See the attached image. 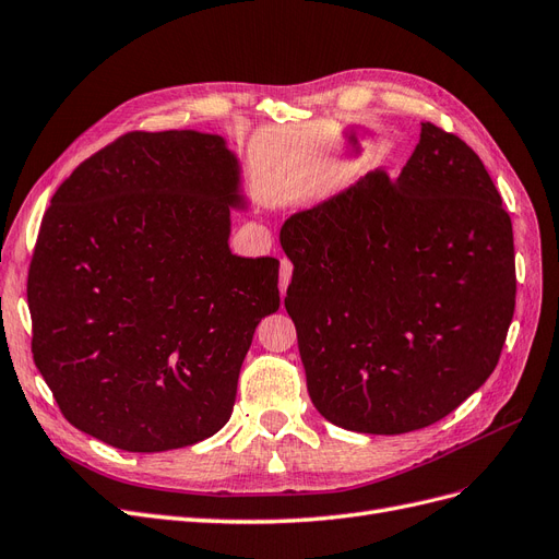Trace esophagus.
Instances as JSON below:
<instances>
[{
  "instance_id": "1",
  "label": "esophagus",
  "mask_w": 559,
  "mask_h": 559,
  "mask_svg": "<svg viewBox=\"0 0 559 559\" xmlns=\"http://www.w3.org/2000/svg\"><path fill=\"white\" fill-rule=\"evenodd\" d=\"M292 273H294V263L288 259H282L280 261V292L284 294L288 282H292Z\"/></svg>"
}]
</instances>
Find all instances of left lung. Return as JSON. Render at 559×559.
<instances>
[{
    "mask_svg": "<svg viewBox=\"0 0 559 559\" xmlns=\"http://www.w3.org/2000/svg\"><path fill=\"white\" fill-rule=\"evenodd\" d=\"M280 242L307 391L333 426L428 428L497 368L515 310L513 228L455 133L423 122L393 182L365 176L288 217Z\"/></svg>",
    "mask_w": 559,
    "mask_h": 559,
    "instance_id": "obj_1",
    "label": "left lung"
}]
</instances>
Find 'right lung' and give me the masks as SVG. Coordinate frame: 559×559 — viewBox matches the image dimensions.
Wrapping results in <instances>:
<instances>
[{
	"mask_svg": "<svg viewBox=\"0 0 559 559\" xmlns=\"http://www.w3.org/2000/svg\"><path fill=\"white\" fill-rule=\"evenodd\" d=\"M240 182L217 133L131 131L55 191L27 302L34 362L71 426L131 453L226 426L257 325L280 310V261L228 247Z\"/></svg>",
	"mask_w": 559,
	"mask_h": 559,
	"instance_id": "obj_1",
	"label": "right lung"
}]
</instances>
